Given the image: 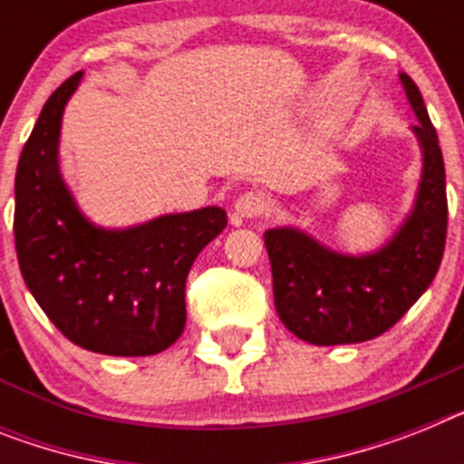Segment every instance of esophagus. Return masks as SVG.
<instances>
[{
  "label": "esophagus",
  "instance_id": "1",
  "mask_svg": "<svg viewBox=\"0 0 464 464\" xmlns=\"http://www.w3.org/2000/svg\"><path fill=\"white\" fill-rule=\"evenodd\" d=\"M265 213V199L260 194H241L235 204V220L241 223V220H256Z\"/></svg>",
  "mask_w": 464,
  "mask_h": 464
}]
</instances>
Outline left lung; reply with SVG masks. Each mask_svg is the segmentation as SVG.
Wrapping results in <instances>:
<instances>
[{
  "label": "left lung",
  "mask_w": 464,
  "mask_h": 464,
  "mask_svg": "<svg viewBox=\"0 0 464 464\" xmlns=\"http://www.w3.org/2000/svg\"><path fill=\"white\" fill-rule=\"evenodd\" d=\"M418 124L420 178L401 223L380 246L343 253L295 225L265 232L272 291L281 324L310 345H354L378 338L430 288L441 265L449 201L437 130L420 89L399 72Z\"/></svg>",
  "instance_id": "1"
}]
</instances>
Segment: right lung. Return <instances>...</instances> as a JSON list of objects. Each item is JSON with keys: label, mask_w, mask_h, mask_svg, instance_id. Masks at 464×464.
Masks as SVG:
<instances>
[{"label": "right lung", "mask_w": 464, "mask_h": 464, "mask_svg": "<svg viewBox=\"0 0 464 464\" xmlns=\"http://www.w3.org/2000/svg\"><path fill=\"white\" fill-rule=\"evenodd\" d=\"M77 72L51 93L15 169L14 235L23 279L74 345L110 356H150L185 328V281L227 225L220 206L102 227L82 211L58 160L63 112Z\"/></svg>", "instance_id": "add662e5"}]
</instances>
